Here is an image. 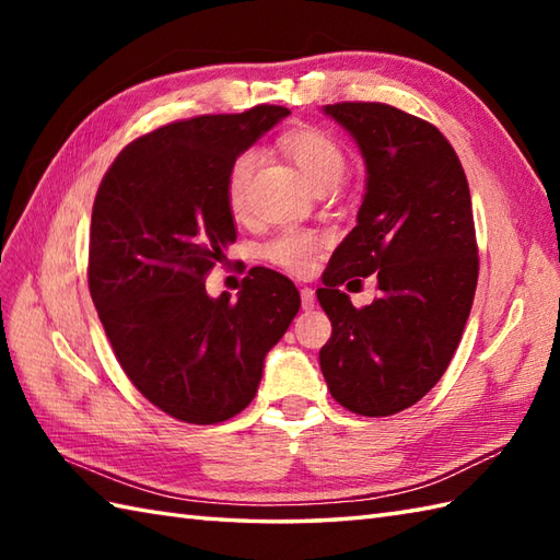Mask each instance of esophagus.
<instances>
[{
    "mask_svg": "<svg viewBox=\"0 0 560 560\" xmlns=\"http://www.w3.org/2000/svg\"><path fill=\"white\" fill-rule=\"evenodd\" d=\"M301 303H303V311H311V307H315V291L301 289Z\"/></svg>",
    "mask_w": 560,
    "mask_h": 560,
    "instance_id": "obj_1",
    "label": "esophagus"
}]
</instances>
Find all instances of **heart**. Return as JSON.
I'll return each instance as SVG.
<instances>
[{
    "label": "heart",
    "mask_w": 560,
    "mask_h": 560,
    "mask_svg": "<svg viewBox=\"0 0 560 560\" xmlns=\"http://www.w3.org/2000/svg\"><path fill=\"white\" fill-rule=\"evenodd\" d=\"M281 149L299 165L301 173L307 177L315 189L339 183V177L347 168V156L339 147V141L315 127H301L291 129L281 137ZM257 163L255 151H245L237 156L229 171V180H225V201L233 217L243 219L247 213V187L249 177H253ZM325 245V237L311 229H283L273 233L269 241L259 247L261 257L269 265L287 269L291 273H307L313 269L319 249Z\"/></svg>",
    "instance_id": "heart-1"
}]
</instances>
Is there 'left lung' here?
I'll return each mask as SVG.
<instances>
[{"label": "left lung", "instance_id": "1", "mask_svg": "<svg viewBox=\"0 0 560 560\" xmlns=\"http://www.w3.org/2000/svg\"><path fill=\"white\" fill-rule=\"evenodd\" d=\"M325 113L355 139L368 183L359 225L317 289L331 323L319 368L343 409L392 416L433 389L467 325L479 279L469 185L455 149L421 117L361 101ZM371 272L381 295L355 308L338 287Z\"/></svg>", "mask_w": 560, "mask_h": 560}]
</instances>
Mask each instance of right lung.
I'll use <instances>...</instances> for the list:
<instances>
[{
    "mask_svg": "<svg viewBox=\"0 0 560 560\" xmlns=\"http://www.w3.org/2000/svg\"><path fill=\"white\" fill-rule=\"evenodd\" d=\"M291 110L199 115L127 144L91 213L89 291L117 363L177 421L233 419L257 395L267 351L301 307L283 273L255 267L237 301L207 295L235 243L225 180L233 161Z\"/></svg>",
    "mask_w": 560,
    "mask_h": 560,
    "instance_id": "1",
    "label": "right lung"
}]
</instances>
